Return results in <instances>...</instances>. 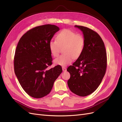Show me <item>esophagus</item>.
I'll return each mask as SVG.
<instances>
[{"label":"esophagus","mask_w":122,"mask_h":122,"mask_svg":"<svg viewBox=\"0 0 122 122\" xmlns=\"http://www.w3.org/2000/svg\"><path fill=\"white\" fill-rule=\"evenodd\" d=\"M62 71H66V68L65 67V66H62Z\"/></svg>","instance_id":"esophagus-1"}]
</instances>
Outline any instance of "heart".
<instances>
[{"mask_svg":"<svg viewBox=\"0 0 122 122\" xmlns=\"http://www.w3.org/2000/svg\"><path fill=\"white\" fill-rule=\"evenodd\" d=\"M84 45L85 40L82 35L67 29L61 31L57 35L56 40H51L48 43L50 52L55 57L58 56L63 48L64 54L54 61L55 64L61 66L67 65L73 58H78L83 52Z\"/></svg>","mask_w":122,"mask_h":122,"instance_id":"obj_1","label":"heart"}]
</instances>
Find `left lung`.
I'll use <instances>...</instances> for the list:
<instances>
[{
  "mask_svg": "<svg viewBox=\"0 0 122 122\" xmlns=\"http://www.w3.org/2000/svg\"><path fill=\"white\" fill-rule=\"evenodd\" d=\"M75 27L82 31L85 45L81 55L67 69L70 74L68 85L73 93L85 97L100 84L106 72L107 55L104 43L97 32L82 26Z\"/></svg>",
  "mask_w": 122,
  "mask_h": 122,
  "instance_id": "8db88e82",
  "label": "left lung"
}]
</instances>
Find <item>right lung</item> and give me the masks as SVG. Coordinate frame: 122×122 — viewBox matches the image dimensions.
Masks as SVG:
<instances>
[{"mask_svg":"<svg viewBox=\"0 0 122 122\" xmlns=\"http://www.w3.org/2000/svg\"><path fill=\"white\" fill-rule=\"evenodd\" d=\"M60 30L46 24L27 31L20 38L14 56V71L24 91L30 96L41 98L49 94L54 82L61 73L60 65L52 64L48 43Z\"/></svg>","mask_w":122,"mask_h":122,"instance_id":"obj_1","label":"right lung"}]
</instances>
